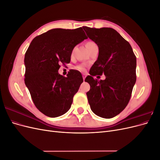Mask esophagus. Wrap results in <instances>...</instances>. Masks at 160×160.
Returning a JSON list of instances; mask_svg holds the SVG:
<instances>
[{
  "label": "esophagus",
  "mask_w": 160,
  "mask_h": 160,
  "mask_svg": "<svg viewBox=\"0 0 160 160\" xmlns=\"http://www.w3.org/2000/svg\"><path fill=\"white\" fill-rule=\"evenodd\" d=\"M85 77H86V75H85V74H83V79L84 81H85Z\"/></svg>",
  "instance_id": "34e87169"
}]
</instances>
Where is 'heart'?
Masks as SVG:
<instances>
[{
    "mask_svg": "<svg viewBox=\"0 0 160 160\" xmlns=\"http://www.w3.org/2000/svg\"><path fill=\"white\" fill-rule=\"evenodd\" d=\"M93 45H96V44L94 42H93V41H88L86 43H85V46H86V48L87 49H89L90 47H91L92 46H93ZM79 68V69H80V70H83V67H78Z\"/></svg>",
    "mask_w": 160,
    "mask_h": 160,
    "instance_id": "b5f03b06",
    "label": "heart"
}]
</instances>
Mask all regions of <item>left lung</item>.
Wrapping results in <instances>:
<instances>
[{
  "label": "left lung",
  "mask_w": 160,
  "mask_h": 160,
  "mask_svg": "<svg viewBox=\"0 0 160 160\" xmlns=\"http://www.w3.org/2000/svg\"><path fill=\"white\" fill-rule=\"evenodd\" d=\"M88 37L99 47V55L85 81L90 85L87 93L93 112L109 119L119 114L128 104L136 81V57L129 43L112 28L83 27ZM105 80H94L96 74Z\"/></svg>",
  "instance_id": "left-lung-1"
}]
</instances>
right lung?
<instances>
[{"instance_id":"obj_1","label":"right lung","mask_w":160,"mask_h":160,"mask_svg":"<svg viewBox=\"0 0 160 160\" xmlns=\"http://www.w3.org/2000/svg\"><path fill=\"white\" fill-rule=\"evenodd\" d=\"M88 38L81 27L53 28L36 37L25 56V83L36 108L50 118L68 111L74 95L83 82L81 72L59 74L60 64L69 63L74 47Z\"/></svg>"}]
</instances>
